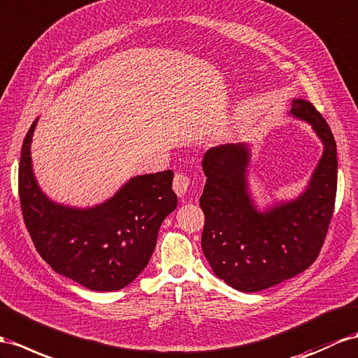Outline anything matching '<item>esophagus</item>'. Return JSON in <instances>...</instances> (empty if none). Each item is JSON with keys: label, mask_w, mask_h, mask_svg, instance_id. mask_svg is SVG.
<instances>
[{"label": "esophagus", "mask_w": 358, "mask_h": 358, "mask_svg": "<svg viewBox=\"0 0 358 358\" xmlns=\"http://www.w3.org/2000/svg\"><path fill=\"white\" fill-rule=\"evenodd\" d=\"M172 187L176 190V194L178 196H185L187 194V190L190 187V178L185 173H176V177H173V182H172Z\"/></svg>", "instance_id": "34e87169"}]
</instances>
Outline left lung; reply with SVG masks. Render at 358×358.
I'll use <instances>...</instances> for the list:
<instances>
[{
	"label": "left lung",
	"instance_id": "obj_1",
	"mask_svg": "<svg viewBox=\"0 0 358 358\" xmlns=\"http://www.w3.org/2000/svg\"><path fill=\"white\" fill-rule=\"evenodd\" d=\"M290 115L311 125L322 157L301 195L259 210L251 198V148L227 143L203 159L207 177L199 206L206 224L201 246L216 277L241 292H259L286 281L313 263L331 221L337 189L336 141L315 106L292 101Z\"/></svg>",
	"mask_w": 358,
	"mask_h": 358
}]
</instances>
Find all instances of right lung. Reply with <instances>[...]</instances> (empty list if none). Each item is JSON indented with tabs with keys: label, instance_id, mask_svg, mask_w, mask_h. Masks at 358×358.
<instances>
[{
	"label": "right lung",
	"instance_id": "obj_1",
	"mask_svg": "<svg viewBox=\"0 0 358 358\" xmlns=\"http://www.w3.org/2000/svg\"><path fill=\"white\" fill-rule=\"evenodd\" d=\"M27 133L20 162V199L24 222L41 257L60 275L89 290L128 286L148 264L160 225L177 208L172 171L128 180L94 207H69L43 194L34 177L31 139Z\"/></svg>",
	"mask_w": 358,
	"mask_h": 358
}]
</instances>
